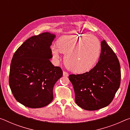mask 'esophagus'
Listing matches in <instances>:
<instances>
[{
  "instance_id": "esophagus-1",
  "label": "esophagus",
  "mask_w": 130,
  "mask_h": 130,
  "mask_svg": "<svg viewBox=\"0 0 130 130\" xmlns=\"http://www.w3.org/2000/svg\"><path fill=\"white\" fill-rule=\"evenodd\" d=\"M63 76H65V77H68L69 76L68 73L66 72H63Z\"/></svg>"
}]
</instances>
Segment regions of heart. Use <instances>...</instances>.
Here are the masks:
<instances>
[{
  "mask_svg": "<svg viewBox=\"0 0 130 130\" xmlns=\"http://www.w3.org/2000/svg\"><path fill=\"white\" fill-rule=\"evenodd\" d=\"M101 43L91 35H64L58 39L56 46L51 47L53 58L60 59V53L65 54L64 62L70 71L78 74L89 71L100 57Z\"/></svg>",
  "mask_w": 130,
  "mask_h": 130,
  "instance_id": "obj_1",
  "label": "heart"
}]
</instances>
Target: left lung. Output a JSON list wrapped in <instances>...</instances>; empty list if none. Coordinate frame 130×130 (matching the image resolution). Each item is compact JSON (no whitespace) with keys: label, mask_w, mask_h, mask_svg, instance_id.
Returning <instances> with one entry per match:
<instances>
[{"label":"left lung","mask_w":130,"mask_h":130,"mask_svg":"<svg viewBox=\"0 0 130 130\" xmlns=\"http://www.w3.org/2000/svg\"><path fill=\"white\" fill-rule=\"evenodd\" d=\"M101 46L98 62L93 68L88 72L69 76L76 104L87 110H98L109 105L120 87L119 59L105 40L102 41Z\"/></svg>","instance_id":"obj_1"}]
</instances>
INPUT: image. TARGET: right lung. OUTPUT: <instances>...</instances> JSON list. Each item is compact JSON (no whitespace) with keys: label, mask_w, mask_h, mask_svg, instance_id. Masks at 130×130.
Returning a JSON list of instances; mask_svg holds the SVG:
<instances>
[{"label":"right lung","mask_w":130,"mask_h":130,"mask_svg":"<svg viewBox=\"0 0 130 130\" xmlns=\"http://www.w3.org/2000/svg\"><path fill=\"white\" fill-rule=\"evenodd\" d=\"M55 34L44 32L28 39L18 48L10 65L9 85L14 98L30 108H40L53 100V88L62 76L54 67L50 46Z\"/></svg>","instance_id":"obj_1"}]
</instances>
